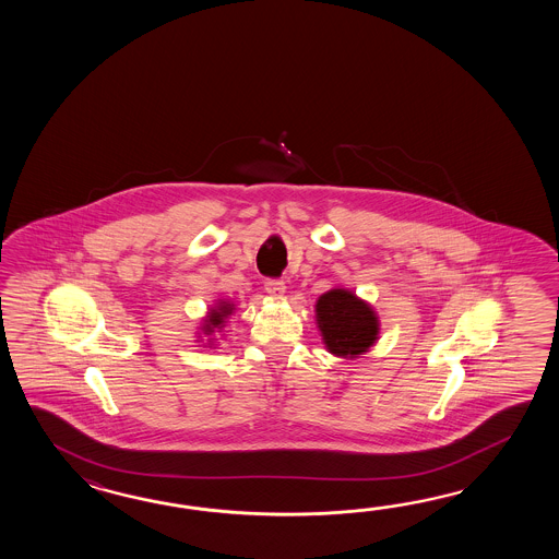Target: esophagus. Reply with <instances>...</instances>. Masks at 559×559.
<instances>
[{
  "instance_id": "esophagus-1",
  "label": "esophagus",
  "mask_w": 559,
  "mask_h": 559,
  "mask_svg": "<svg viewBox=\"0 0 559 559\" xmlns=\"http://www.w3.org/2000/svg\"><path fill=\"white\" fill-rule=\"evenodd\" d=\"M265 292L275 299H282L285 294L284 280H267L265 282Z\"/></svg>"
}]
</instances>
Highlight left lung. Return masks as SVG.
I'll list each match as a JSON object with an SVG mask.
<instances>
[{
	"instance_id": "8db88e82",
	"label": "left lung",
	"mask_w": 559,
	"mask_h": 559,
	"mask_svg": "<svg viewBox=\"0 0 559 559\" xmlns=\"http://www.w3.org/2000/svg\"><path fill=\"white\" fill-rule=\"evenodd\" d=\"M316 321L328 352L337 357H357L376 344L380 320L368 301L333 287L316 304Z\"/></svg>"
}]
</instances>
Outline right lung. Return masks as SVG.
Returning a JSON list of instances; mask_svg holds the SVG:
<instances>
[{
    "instance_id": "right-lung-1",
    "label": "right lung",
    "mask_w": 559,
    "mask_h": 559,
    "mask_svg": "<svg viewBox=\"0 0 559 559\" xmlns=\"http://www.w3.org/2000/svg\"><path fill=\"white\" fill-rule=\"evenodd\" d=\"M231 311H234V304L224 301V299L217 301V306L210 309V313L205 316L202 332L205 333V335H214L215 330L219 332V330L224 328V323H226L227 316H231Z\"/></svg>"
}]
</instances>
